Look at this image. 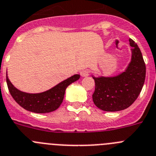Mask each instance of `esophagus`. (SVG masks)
<instances>
[{
  "label": "esophagus",
  "instance_id": "obj_1",
  "mask_svg": "<svg viewBox=\"0 0 156 156\" xmlns=\"http://www.w3.org/2000/svg\"><path fill=\"white\" fill-rule=\"evenodd\" d=\"M80 75L81 77H88L89 75V71L88 70H85V71H82L80 72Z\"/></svg>",
  "mask_w": 156,
  "mask_h": 156
}]
</instances>
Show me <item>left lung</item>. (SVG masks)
Listing matches in <instances>:
<instances>
[{"label":"left lung","mask_w":156,"mask_h":156,"mask_svg":"<svg viewBox=\"0 0 156 156\" xmlns=\"http://www.w3.org/2000/svg\"><path fill=\"white\" fill-rule=\"evenodd\" d=\"M131 60L124 71L116 76L95 77L94 104L106 112L120 111L128 108L138 97L145 80L146 68L137 43L129 39Z\"/></svg>","instance_id":"left-lung-1"}]
</instances>
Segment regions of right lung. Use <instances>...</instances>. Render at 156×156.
I'll list each match as a JSON object with an SVG mask.
<instances>
[{
	"instance_id": "right-lung-1",
	"label": "right lung",
	"mask_w": 156,
	"mask_h": 156,
	"mask_svg": "<svg viewBox=\"0 0 156 156\" xmlns=\"http://www.w3.org/2000/svg\"><path fill=\"white\" fill-rule=\"evenodd\" d=\"M80 75H75L64 80L49 90L40 93L22 92L14 86L6 75L7 85L15 102L28 111L36 113H47L58 109L62 103L67 87L78 81Z\"/></svg>"
}]
</instances>
